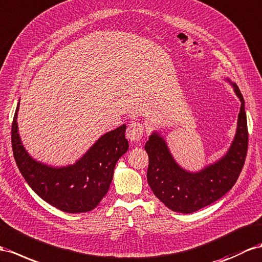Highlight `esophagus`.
Wrapping results in <instances>:
<instances>
[{"label":"esophagus","mask_w":262,"mask_h":262,"mask_svg":"<svg viewBox=\"0 0 262 262\" xmlns=\"http://www.w3.org/2000/svg\"><path fill=\"white\" fill-rule=\"evenodd\" d=\"M127 138H128L130 142H138V140L142 139L144 135V127L142 124L139 123H130L127 127Z\"/></svg>","instance_id":"1"}]
</instances>
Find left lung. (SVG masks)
I'll list each match as a JSON object with an SVG mask.
<instances>
[{"mask_svg":"<svg viewBox=\"0 0 262 262\" xmlns=\"http://www.w3.org/2000/svg\"><path fill=\"white\" fill-rule=\"evenodd\" d=\"M226 80L231 84L241 106L236 135L220 159L193 172L178 165L160 133L152 132L145 145L149 157L148 185L155 196L172 211L190 213L214 203L232 188L243 169L248 148L245 99L237 84L229 78Z\"/></svg>","mask_w":262,"mask_h":262,"instance_id":"8db88e82","label":"left lung"}]
</instances>
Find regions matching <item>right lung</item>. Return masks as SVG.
<instances>
[{"label": "right lung", "mask_w": 262, "mask_h": 262, "mask_svg": "<svg viewBox=\"0 0 262 262\" xmlns=\"http://www.w3.org/2000/svg\"><path fill=\"white\" fill-rule=\"evenodd\" d=\"M12 123V147L16 165L35 193L57 209L86 212L95 208L110 189L117 160L128 150L126 125L100 136L76 163L54 167L37 162L22 144L17 112Z\"/></svg>", "instance_id": "add662e5"}]
</instances>
